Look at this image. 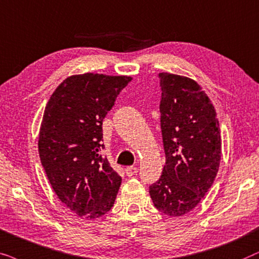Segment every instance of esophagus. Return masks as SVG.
<instances>
[{"instance_id": "esophagus-1", "label": "esophagus", "mask_w": 259, "mask_h": 259, "mask_svg": "<svg viewBox=\"0 0 259 259\" xmlns=\"http://www.w3.org/2000/svg\"><path fill=\"white\" fill-rule=\"evenodd\" d=\"M137 171H139V169L136 167H134V165H129V167L125 168V174L127 177H134V175L137 174Z\"/></svg>"}]
</instances>
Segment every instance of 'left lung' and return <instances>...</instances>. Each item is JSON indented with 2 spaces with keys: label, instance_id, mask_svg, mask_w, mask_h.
I'll return each mask as SVG.
<instances>
[{
  "label": "left lung",
  "instance_id": "left-lung-1",
  "mask_svg": "<svg viewBox=\"0 0 259 259\" xmlns=\"http://www.w3.org/2000/svg\"><path fill=\"white\" fill-rule=\"evenodd\" d=\"M158 78L165 164L149 193L158 211L181 217L199 204L218 173L219 122L198 82L171 73H160Z\"/></svg>",
  "mask_w": 259,
  "mask_h": 259
}]
</instances>
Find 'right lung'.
<instances>
[{"label": "right lung", "instance_id": "add662e5", "mask_svg": "<svg viewBox=\"0 0 259 259\" xmlns=\"http://www.w3.org/2000/svg\"><path fill=\"white\" fill-rule=\"evenodd\" d=\"M130 77L85 73L65 79L44 112L39 155L48 181L72 212L104 215L113 206L122 178L99 150L103 120Z\"/></svg>", "mask_w": 259, "mask_h": 259}]
</instances>
